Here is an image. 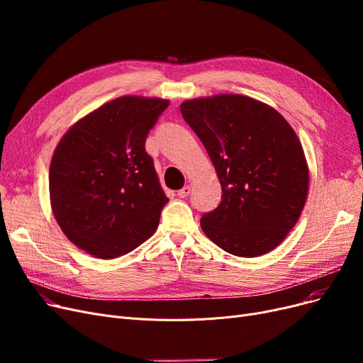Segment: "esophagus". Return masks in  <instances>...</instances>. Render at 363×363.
<instances>
[{
  "instance_id": "esophagus-1",
  "label": "esophagus",
  "mask_w": 363,
  "mask_h": 363,
  "mask_svg": "<svg viewBox=\"0 0 363 363\" xmlns=\"http://www.w3.org/2000/svg\"><path fill=\"white\" fill-rule=\"evenodd\" d=\"M189 193H191V186L185 185V186H182V188L179 189V191H178V197H179V199H185V197L189 196Z\"/></svg>"
}]
</instances>
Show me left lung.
<instances>
[{
    "label": "left lung",
    "mask_w": 363,
    "mask_h": 363,
    "mask_svg": "<svg viewBox=\"0 0 363 363\" xmlns=\"http://www.w3.org/2000/svg\"><path fill=\"white\" fill-rule=\"evenodd\" d=\"M185 122L201 140L222 185V201L201 230L240 257L272 252L297 223L309 191L298 137L269 104L241 94L185 100Z\"/></svg>",
    "instance_id": "left-lung-1"
}]
</instances>
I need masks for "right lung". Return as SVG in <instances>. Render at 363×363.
Returning <instances> with one entry per match:
<instances>
[{
	"label": "right lung",
	"mask_w": 363,
	"mask_h": 363,
	"mask_svg": "<svg viewBox=\"0 0 363 363\" xmlns=\"http://www.w3.org/2000/svg\"><path fill=\"white\" fill-rule=\"evenodd\" d=\"M169 100L123 95L72 125L50 164V203L63 234L97 259L123 256L148 240L169 201L148 130Z\"/></svg>",
	"instance_id": "add662e5"
}]
</instances>
